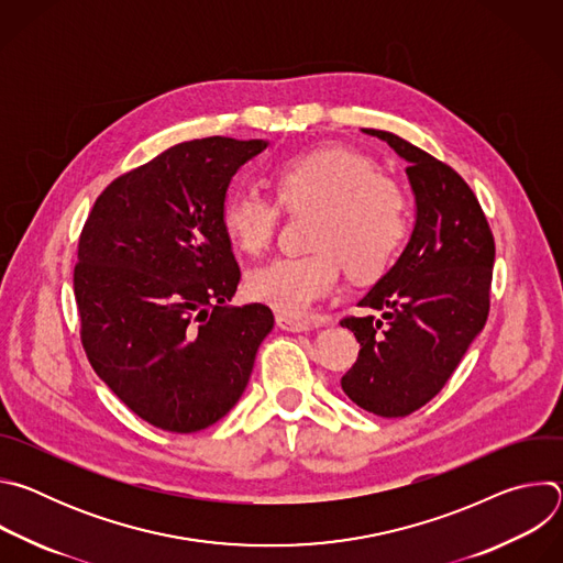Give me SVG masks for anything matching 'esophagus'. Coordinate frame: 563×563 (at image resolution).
I'll use <instances>...</instances> for the list:
<instances>
[{"instance_id":"esophagus-1","label":"esophagus","mask_w":563,"mask_h":563,"mask_svg":"<svg viewBox=\"0 0 563 563\" xmlns=\"http://www.w3.org/2000/svg\"><path fill=\"white\" fill-rule=\"evenodd\" d=\"M276 325L285 332H307L311 328L307 320H298V318L283 316V313H276Z\"/></svg>"}]
</instances>
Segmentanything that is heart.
<instances>
[{
  "label": "heart",
  "instance_id": "obj_1",
  "mask_svg": "<svg viewBox=\"0 0 563 563\" xmlns=\"http://www.w3.org/2000/svg\"><path fill=\"white\" fill-rule=\"evenodd\" d=\"M272 187L280 209H311L305 254L280 256L245 280L252 300L283 316L300 318L328 298L343 265L358 280L383 276L410 235L408 198L391 178L378 174L372 157L325 146L283 157L272 169ZM278 207L252 187L224 196L220 227L233 250L258 256L272 243Z\"/></svg>",
  "mask_w": 563,
  "mask_h": 563
}]
</instances>
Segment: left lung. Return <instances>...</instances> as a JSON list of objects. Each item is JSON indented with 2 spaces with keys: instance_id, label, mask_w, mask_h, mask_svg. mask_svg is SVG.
Returning <instances> with one entry per match:
<instances>
[{
  "instance_id": "1",
  "label": "left lung",
  "mask_w": 563,
  "mask_h": 563,
  "mask_svg": "<svg viewBox=\"0 0 563 563\" xmlns=\"http://www.w3.org/2000/svg\"><path fill=\"white\" fill-rule=\"evenodd\" d=\"M408 163L417 220L394 267L358 302L380 316H347L361 352L341 378L376 417H408L448 383L490 311L495 238L467 183L441 159L387 131L363 129Z\"/></svg>"
}]
</instances>
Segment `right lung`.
Segmentation results:
<instances>
[{"instance_id": "right-lung-1", "label": "right lung", "mask_w": 563, "mask_h": 563, "mask_svg": "<svg viewBox=\"0 0 563 563\" xmlns=\"http://www.w3.org/2000/svg\"><path fill=\"white\" fill-rule=\"evenodd\" d=\"M263 148L220 135L176 144L115 178L79 235L73 289L89 363L159 430L220 421L274 328L267 305H227L240 269L220 227L231 178Z\"/></svg>"}]
</instances>
